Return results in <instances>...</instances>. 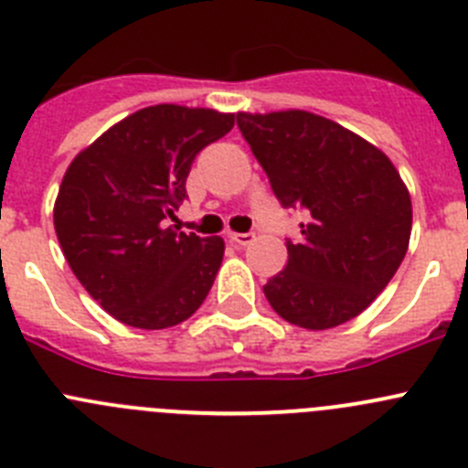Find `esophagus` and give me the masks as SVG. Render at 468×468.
Listing matches in <instances>:
<instances>
[{"label":"esophagus","mask_w":468,"mask_h":468,"mask_svg":"<svg viewBox=\"0 0 468 468\" xmlns=\"http://www.w3.org/2000/svg\"><path fill=\"white\" fill-rule=\"evenodd\" d=\"M254 233H229V239L233 244H238V247H247V244L254 242Z\"/></svg>","instance_id":"obj_1"}]
</instances>
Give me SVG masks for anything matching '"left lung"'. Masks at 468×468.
Returning <instances> with one entry per match:
<instances>
[{
    "instance_id": "left-lung-1",
    "label": "left lung",
    "mask_w": 468,
    "mask_h": 468,
    "mask_svg": "<svg viewBox=\"0 0 468 468\" xmlns=\"http://www.w3.org/2000/svg\"><path fill=\"white\" fill-rule=\"evenodd\" d=\"M238 126L283 207H304L300 242L263 286L293 325L327 330L365 312L395 277L411 238V196L378 147L307 111L251 115Z\"/></svg>"
}]
</instances>
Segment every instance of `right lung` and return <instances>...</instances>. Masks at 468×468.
Returning <instances> with one entry per match:
<instances>
[{"label":"right lung","instance_id":"obj_1","mask_svg":"<svg viewBox=\"0 0 468 468\" xmlns=\"http://www.w3.org/2000/svg\"><path fill=\"white\" fill-rule=\"evenodd\" d=\"M233 112L175 103L124 117L80 152L55 200V233L87 293L117 321L164 330L207 298L224 239L168 226L186 198L196 154Z\"/></svg>","mask_w":468,"mask_h":468}]
</instances>
